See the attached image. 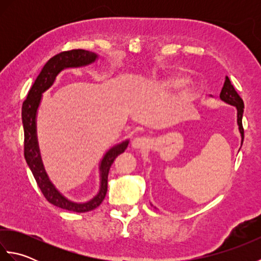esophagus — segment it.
<instances>
[{
	"mask_svg": "<svg viewBox=\"0 0 261 261\" xmlns=\"http://www.w3.org/2000/svg\"><path fill=\"white\" fill-rule=\"evenodd\" d=\"M148 142H149V139L147 137L139 136V137H135L134 139H132L131 146L135 149H141V148H145L148 145Z\"/></svg>",
	"mask_w": 261,
	"mask_h": 261,
	"instance_id": "esophagus-1",
	"label": "esophagus"
}]
</instances>
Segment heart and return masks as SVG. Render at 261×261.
<instances>
[{
  "mask_svg": "<svg viewBox=\"0 0 261 261\" xmlns=\"http://www.w3.org/2000/svg\"><path fill=\"white\" fill-rule=\"evenodd\" d=\"M186 85H188V80L184 76L173 77L166 83V86L170 90H181V88L186 87Z\"/></svg>",
  "mask_w": 261,
  "mask_h": 261,
  "instance_id": "obj_1",
  "label": "heart"
}]
</instances>
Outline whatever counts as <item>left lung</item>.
<instances>
[{"mask_svg": "<svg viewBox=\"0 0 261 261\" xmlns=\"http://www.w3.org/2000/svg\"><path fill=\"white\" fill-rule=\"evenodd\" d=\"M220 98L225 103L233 105V107H236L237 109V122H238V125H239V131L241 135V146H242L243 137H245V135H243V127H242V115H243V109H245V105H243L242 98L234 90L233 85L231 84L228 76H225L222 91L220 93Z\"/></svg>", "mask_w": 261, "mask_h": 261, "instance_id": "8db88e82", "label": "left lung"}]
</instances>
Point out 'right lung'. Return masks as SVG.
Segmentation results:
<instances>
[{"label":"right lung","mask_w":261,"mask_h":261,"mask_svg":"<svg viewBox=\"0 0 261 261\" xmlns=\"http://www.w3.org/2000/svg\"><path fill=\"white\" fill-rule=\"evenodd\" d=\"M98 56L95 53L84 50V49H74V50L63 51L54 56L46 63L33 83L27 99L22 104V123L24 131V158L31 169L33 177L40 188L43 196L49 203L60 208L73 211L77 213H84L96 208L108 192V175L111 165L115 157L121 152H124L129 140H124L113 146L105 152L101 164H99V191L90 201L85 203H76L65 197L53 182L49 179L43 167L40 156V149L38 145L37 137V113L40 105L42 94L53 86L56 77L60 71L67 68H79L95 63Z\"/></svg>","instance_id":"add662e5"}]
</instances>
